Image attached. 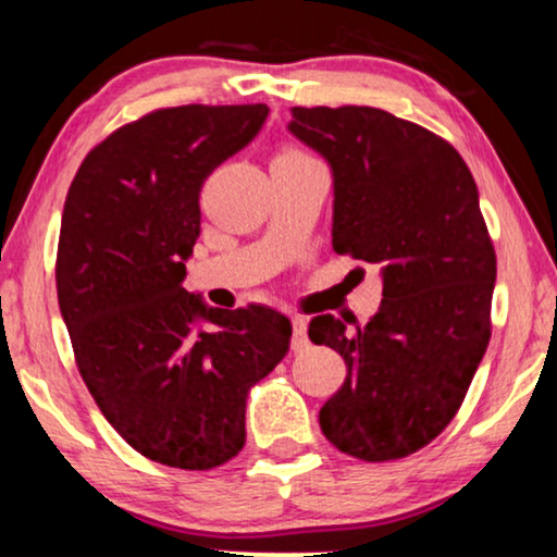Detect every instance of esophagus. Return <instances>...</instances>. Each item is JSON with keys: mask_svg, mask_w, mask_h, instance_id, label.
<instances>
[{"mask_svg": "<svg viewBox=\"0 0 557 557\" xmlns=\"http://www.w3.org/2000/svg\"><path fill=\"white\" fill-rule=\"evenodd\" d=\"M309 345V337H307V319L304 317H294V332H292V349H304Z\"/></svg>", "mask_w": 557, "mask_h": 557, "instance_id": "obj_1", "label": "esophagus"}]
</instances>
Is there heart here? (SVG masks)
Masks as SVG:
<instances>
[{"instance_id":"1","label":"heart","mask_w":557,"mask_h":557,"mask_svg":"<svg viewBox=\"0 0 557 557\" xmlns=\"http://www.w3.org/2000/svg\"><path fill=\"white\" fill-rule=\"evenodd\" d=\"M278 157H307V154H301V151H296V149H286V151H281Z\"/></svg>"}]
</instances>
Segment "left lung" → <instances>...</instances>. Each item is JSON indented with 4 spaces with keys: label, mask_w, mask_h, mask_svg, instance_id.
I'll return each mask as SVG.
<instances>
[{
    "label": "left lung",
    "mask_w": 557,
    "mask_h": 557,
    "mask_svg": "<svg viewBox=\"0 0 557 557\" xmlns=\"http://www.w3.org/2000/svg\"><path fill=\"white\" fill-rule=\"evenodd\" d=\"M288 132L332 170L334 250L383 276L364 326L311 319L309 339L347 364L319 425L355 459H403L451 423L490 345L497 258L476 182L451 144L383 109L296 106Z\"/></svg>",
    "instance_id": "8db88e82"
}]
</instances>
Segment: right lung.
Instances as JSON below:
<instances>
[{
    "mask_svg": "<svg viewBox=\"0 0 557 557\" xmlns=\"http://www.w3.org/2000/svg\"><path fill=\"white\" fill-rule=\"evenodd\" d=\"M265 116V103L147 113L88 151L65 197L55 281L81 377L128 446L174 469L240 451L250 385L288 352L281 311L208 307L182 286L205 180Z\"/></svg>",
    "mask_w": 557,
    "mask_h": 557,
    "instance_id": "1",
    "label": "right lung"
}]
</instances>
